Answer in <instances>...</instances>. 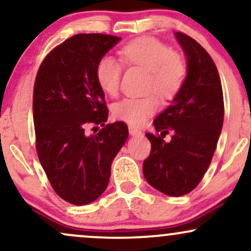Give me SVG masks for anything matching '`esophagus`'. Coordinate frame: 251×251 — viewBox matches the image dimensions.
<instances>
[{
    "instance_id": "esophagus-1",
    "label": "esophagus",
    "mask_w": 251,
    "mask_h": 251,
    "mask_svg": "<svg viewBox=\"0 0 251 251\" xmlns=\"http://www.w3.org/2000/svg\"><path fill=\"white\" fill-rule=\"evenodd\" d=\"M128 132H129V134H132V135L142 134V131H140V129L133 127V126H128Z\"/></svg>"
}]
</instances>
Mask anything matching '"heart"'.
I'll return each instance as SVG.
<instances>
[{
	"instance_id": "b5f03b06",
	"label": "heart",
	"mask_w": 251,
	"mask_h": 251,
	"mask_svg": "<svg viewBox=\"0 0 251 251\" xmlns=\"http://www.w3.org/2000/svg\"><path fill=\"white\" fill-rule=\"evenodd\" d=\"M120 60L127 66L149 71L146 91L157 92L163 100L177 96L186 76V66L180 55L154 37H139L119 50ZM124 66L113 56L105 55L96 67V79L106 94L116 97L120 89ZM160 107L156 93L144 97H127L113 106V117L131 126H142Z\"/></svg>"
}]
</instances>
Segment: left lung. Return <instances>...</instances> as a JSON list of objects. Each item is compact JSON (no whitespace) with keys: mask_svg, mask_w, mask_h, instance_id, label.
<instances>
[{"mask_svg":"<svg viewBox=\"0 0 251 251\" xmlns=\"http://www.w3.org/2000/svg\"><path fill=\"white\" fill-rule=\"evenodd\" d=\"M176 37L188 59V75L171 105L154 119L157 133H146L151 152L143 172L150 185L179 197L191 192L214 157L224 118L222 83L214 60L186 34ZM172 133V142L162 139Z\"/></svg>","mask_w":251,"mask_h":251,"instance_id":"left-lung-1","label":"left lung"}]
</instances>
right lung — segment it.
<instances>
[{
    "mask_svg": "<svg viewBox=\"0 0 251 251\" xmlns=\"http://www.w3.org/2000/svg\"><path fill=\"white\" fill-rule=\"evenodd\" d=\"M119 40L98 33L73 35L47 54L35 77L37 157L56 195L75 205L105 191L112 162L128 137L125 123L106 124L108 108L96 79L98 61ZM91 125L103 128L89 136Z\"/></svg>",
    "mask_w": 251,
    "mask_h": 251,
    "instance_id": "obj_1",
    "label": "right lung"
}]
</instances>
